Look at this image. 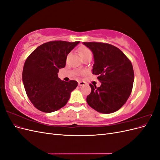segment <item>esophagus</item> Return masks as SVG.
I'll use <instances>...</instances> for the list:
<instances>
[{
	"label": "esophagus",
	"mask_w": 160,
	"mask_h": 160,
	"mask_svg": "<svg viewBox=\"0 0 160 160\" xmlns=\"http://www.w3.org/2000/svg\"><path fill=\"white\" fill-rule=\"evenodd\" d=\"M78 85H79V86L84 85H85V82H84V81H79V82H78Z\"/></svg>",
	"instance_id": "esophagus-1"
}]
</instances>
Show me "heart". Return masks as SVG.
Segmentation results:
<instances>
[{
	"label": "heart",
	"instance_id": "obj_1",
	"mask_svg": "<svg viewBox=\"0 0 160 160\" xmlns=\"http://www.w3.org/2000/svg\"><path fill=\"white\" fill-rule=\"evenodd\" d=\"M78 52L79 55L81 56V57L82 59H84L85 58L88 57H92V53L91 51H90V49L89 48H88L87 47L85 46H81L78 49Z\"/></svg>",
	"mask_w": 160,
	"mask_h": 160
}]
</instances>
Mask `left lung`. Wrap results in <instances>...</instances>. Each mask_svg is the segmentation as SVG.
Here are the masks:
<instances>
[{
    "label": "left lung",
    "instance_id": "8db88e82",
    "mask_svg": "<svg viewBox=\"0 0 160 160\" xmlns=\"http://www.w3.org/2000/svg\"><path fill=\"white\" fill-rule=\"evenodd\" d=\"M93 53V74L101 83L99 88L90 84L87 102L102 113H111L126 103L132 93L134 72L132 62L118 47L105 42H83Z\"/></svg>",
    "mask_w": 160,
    "mask_h": 160
}]
</instances>
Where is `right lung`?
<instances>
[{"label":"right lung","mask_w":160,"mask_h":160,"mask_svg":"<svg viewBox=\"0 0 160 160\" xmlns=\"http://www.w3.org/2000/svg\"><path fill=\"white\" fill-rule=\"evenodd\" d=\"M79 41H52L38 46L27 57L22 71V81L28 99L42 112L51 113L64 107L71 91L78 83L58 77L64 68L67 55Z\"/></svg>","instance_id":"right-lung-1"}]
</instances>
